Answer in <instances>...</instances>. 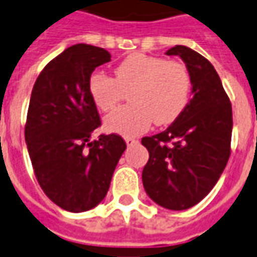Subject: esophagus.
<instances>
[{
	"mask_svg": "<svg viewBox=\"0 0 257 257\" xmlns=\"http://www.w3.org/2000/svg\"><path fill=\"white\" fill-rule=\"evenodd\" d=\"M125 144L130 147V146H136V144H139V140L137 139H133V137H125Z\"/></svg>",
	"mask_w": 257,
	"mask_h": 257,
	"instance_id": "esophagus-1",
	"label": "esophagus"
}]
</instances>
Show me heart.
<instances>
[{
	"label": "heart",
	"mask_w": 257,
	"mask_h": 257,
	"mask_svg": "<svg viewBox=\"0 0 257 257\" xmlns=\"http://www.w3.org/2000/svg\"><path fill=\"white\" fill-rule=\"evenodd\" d=\"M116 77L96 72L89 80V94L94 106L110 111L130 90V106L108 114V132L124 137L146 132L150 124L167 125L184 113L191 99L192 80L187 66L144 53H134L114 69Z\"/></svg>",
	"instance_id": "obj_1"
}]
</instances>
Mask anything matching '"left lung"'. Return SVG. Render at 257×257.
<instances>
[{
  "label": "left lung",
  "instance_id": "8db88e82",
  "mask_svg": "<svg viewBox=\"0 0 257 257\" xmlns=\"http://www.w3.org/2000/svg\"><path fill=\"white\" fill-rule=\"evenodd\" d=\"M165 55L180 56L192 80V99L165 132L143 137L150 158L144 189L156 204L184 211L215 187L230 156L232 106L219 75L202 55L177 45Z\"/></svg>",
  "mask_w": 257,
  "mask_h": 257
}]
</instances>
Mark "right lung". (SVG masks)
I'll return each instance as SVG.
<instances>
[{
	"mask_svg": "<svg viewBox=\"0 0 257 257\" xmlns=\"http://www.w3.org/2000/svg\"><path fill=\"white\" fill-rule=\"evenodd\" d=\"M110 58L103 48L73 45L45 66L31 94L25 125L29 158L46 197L69 212L100 204L125 150L117 134L92 141L100 117L89 80Z\"/></svg>",
	"mask_w": 257,
	"mask_h": 257,
	"instance_id": "add662e5",
	"label": "right lung"
}]
</instances>
